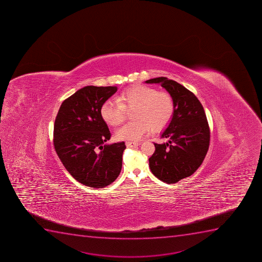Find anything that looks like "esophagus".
I'll use <instances>...</instances> for the list:
<instances>
[{"mask_svg": "<svg viewBox=\"0 0 262 262\" xmlns=\"http://www.w3.org/2000/svg\"><path fill=\"white\" fill-rule=\"evenodd\" d=\"M141 143H138V142H129V141H127L125 142V145H126L127 148H133V147H136V146L140 145Z\"/></svg>", "mask_w": 262, "mask_h": 262, "instance_id": "34e87169", "label": "esophagus"}]
</instances>
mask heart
<instances>
[{"instance_id":"1","label":"heart","mask_w":262,"mask_h":262,"mask_svg":"<svg viewBox=\"0 0 262 262\" xmlns=\"http://www.w3.org/2000/svg\"><path fill=\"white\" fill-rule=\"evenodd\" d=\"M119 101L107 99L101 106V118L106 124L116 126L124 121L126 110L136 108L135 121L122 124L116 129V138L120 140H140L150 133L165 129L173 117V99L165 91H158L150 86L135 84L124 90Z\"/></svg>"}]
</instances>
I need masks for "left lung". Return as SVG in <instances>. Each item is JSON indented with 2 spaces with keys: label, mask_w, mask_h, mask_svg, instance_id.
<instances>
[{
  "label": "left lung",
  "mask_w": 262,
  "mask_h": 262,
  "mask_svg": "<svg viewBox=\"0 0 262 262\" xmlns=\"http://www.w3.org/2000/svg\"><path fill=\"white\" fill-rule=\"evenodd\" d=\"M146 83H160L173 99V117L161 138L168 142L155 143L156 151L148 159L152 173L167 184L191 176L202 165L210 142V129L202 103L188 89L165 77Z\"/></svg>",
  "instance_id": "8db88e82"
}]
</instances>
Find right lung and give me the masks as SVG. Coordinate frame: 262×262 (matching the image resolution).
Returning <instances> with one entry per match:
<instances>
[{
	"label": "right lung",
	"instance_id": "add662e5",
	"mask_svg": "<svg viewBox=\"0 0 262 262\" xmlns=\"http://www.w3.org/2000/svg\"><path fill=\"white\" fill-rule=\"evenodd\" d=\"M116 86H85L66 99L54 125V146L63 166L81 184L104 188L122 168L124 142L105 144L111 138L101 115L104 101Z\"/></svg>",
	"mask_w": 262,
	"mask_h": 262
}]
</instances>
